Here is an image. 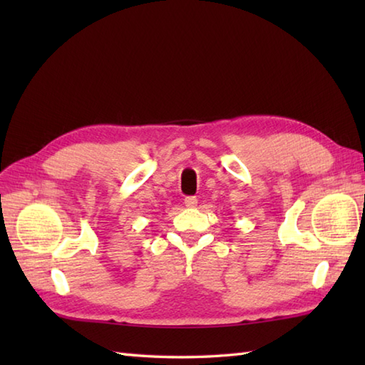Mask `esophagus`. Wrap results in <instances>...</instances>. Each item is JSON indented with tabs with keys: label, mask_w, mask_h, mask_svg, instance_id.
Instances as JSON below:
<instances>
[{
	"label": "esophagus",
	"mask_w": 365,
	"mask_h": 365,
	"mask_svg": "<svg viewBox=\"0 0 365 365\" xmlns=\"http://www.w3.org/2000/svg\"><path fill=\"white\" fill-rule=\"evenodd\" d=\"M196 204H197V197L196 196L185 197V205H187V207H195Z\"/></svg>",
	"instance_id": "1"
}]
</instances>
